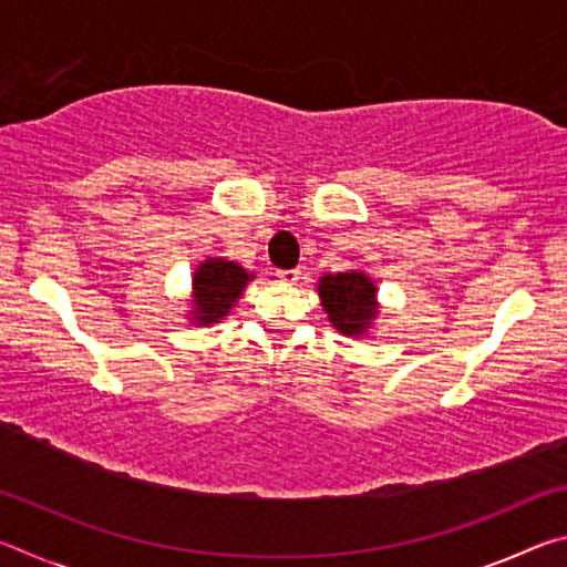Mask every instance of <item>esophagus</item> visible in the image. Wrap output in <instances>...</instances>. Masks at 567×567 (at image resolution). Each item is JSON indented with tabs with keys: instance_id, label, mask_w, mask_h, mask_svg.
<instances>
[{
	"instance_id": "esophagus-1",
	"label": "esophagus",
	"mask_w": 567,
	"mask_h": 567,
	"mask_svg": "<svg viewBox=\"0 0 567 567\" xmlns=\"http://www.w3.org/2000/svg\"><path fill=\"white\" fill-rule=\"evenodd\" d=\"M275 277L285 285H295L297 280H300V270H277Z\"/></svg>"
}]
</instances>
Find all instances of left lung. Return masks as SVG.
<instances>
[{"mask_svg":"<svg viewBox=\"0 0 567 567\" xmlns=\"http://www.w3.org/2000/svg\"><path fill=\"white\" fill-rule=\"evenodd\" d=\"M318 292L332 328L342 334H362L378 312L375 285L362 272L324 275Z\"/></svg>","mask_w":567,"mask_h":567,"instance_id":"obj_1","label":"left lung"}]
</instances>
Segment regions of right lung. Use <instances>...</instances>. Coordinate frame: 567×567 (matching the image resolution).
Here are the masks:
<instances>
[{
  "label": "right lung",
  "instance_id": "1",
  "mask_svg": "<svg viewBox=\"0 0 567 567\" xmlns=\"http://www.w3.org/2000/svg\"><path fill=\"white\" fill-rule=\"evenodd\" d=\"M247 272L237 262L207 260L195 272V315L199 322H217L243 295Z\"/></svg>",
  "mask_w": 567,
  "mask_h": 567
}]
</instances>
